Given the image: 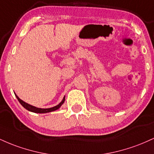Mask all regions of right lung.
Masks as SVG:
<instances>
[{
    "mask_svg": "<svg viewBox=\"0 0 154 154\" xmlns=\"http://www.w3.org/2000/svg\"><path fill=\"white\" fill-rule=\"evenodd\" d=\"M15 95H16V97H17V99H18L19 103L22 104V106L24 108H25L26 110L32 111V112H34V113H40V114H43V113H48V112H51V111H54L57 110V109H59V108L61 106V105H62L65 100V97H64V98H63L62 101H61V103L59 104V105L56 106L52 107V108H49V109H40V108H37V107L29 105V104L25 103V102L23 101L22 100H21L17 95L15 94Z\"/></svg>",
    "mask_w": 154,
    "mask_h": 154,
    "instance_id": "1",
    "label": "right lung"
}]
</instances>
